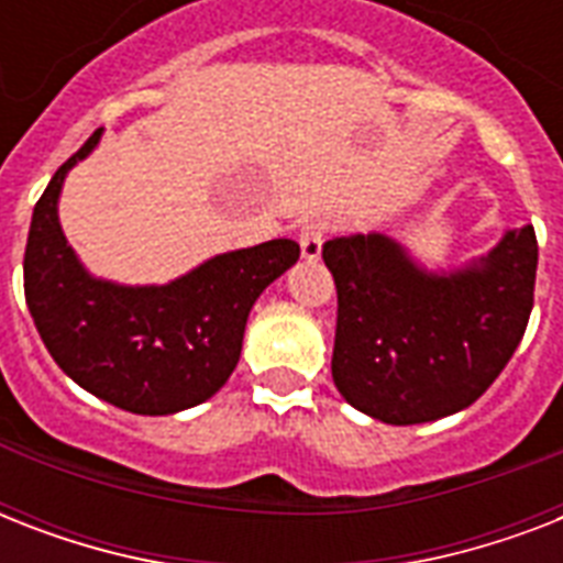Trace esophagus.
Returning <instances> with one entry per match:
<instances>
[{"label":"esophagus","mask_w":563,"mask_h":563,"mask_svg":"<svg viewBox=\"0 0 563 563\" xmlns=\"http://www.w3.org/2000/svg\"><path fill=\"white\" fill-rule=\"evenodd\" d=\"M324 239H327V221L316 219V221H307L298 233V242H300V251L307 260H318L321 256V247H324Z\"/></svg>","instance_id":"34e87169"}]
</instances>
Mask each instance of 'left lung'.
<instances>
[{"label": "left lung", "mask_w": 563, "mask_h": 563, "mask_svg": "<svg viewBox=\"0 0 563 563\" xmlns=\"http://www.w3.org/2000/svg\"><path fill=\"white\" fill-rule=\"evenodd\" d=\"M333 383L353 409L409 427L467 409L515 356L534 303L538 236L508 230L479 265L427 274L391 239H330Z\"/></svg>", "instance_id": "left-lung-1"}]
</instances>
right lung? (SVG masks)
I'll list each match as a JSON object with an SVG mask.
<instances>
[{
	"mask_svg": "<svg viewBox=\"0 0 563 563\" xmlns=\"http://www.w3.org/2000/svg\"><path fill=\"white\" fill-rule=\"evenodd\" d=\"M99 134L55 172L34 203L22 260L25 303L52 360L81 388L134 415H172L228 383L247 312L268 283L298 263L300 247L272 239L216 256L169 286L92 280L60 233L57 195Z\"/></svg>",
	"mask_w": 563,
	"mask_h": 563,
	"instance_id": "add662e5",
	"label": "right lung"
}]
</instances>
